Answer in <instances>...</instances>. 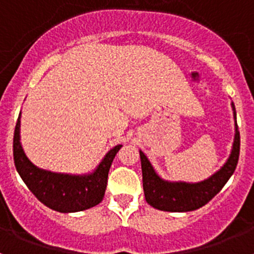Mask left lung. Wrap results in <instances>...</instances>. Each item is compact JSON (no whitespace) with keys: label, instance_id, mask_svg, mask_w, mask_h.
Here are the masks:
<instances>
[{"label":"left lung","instance_id":"8db88e82","mask_svg":"<svg viewBox=\"0 0 254 254\" xmlns=\"http://www.w3.org/2000/svg\"><path fill=\"white\" fill-rule=\"evenodd\" d=\"M235 120V136L230 156L223 168L210 178L198 183L187 182H168L158 176L146 155L140 150L142 186L146 202L152 207L169 212H187L205 206L219 193L237 168L241 150V134L238 131L237 113L232 103Z\"/></svg>","mask_w":254,"mask_h":254}]
</instances>
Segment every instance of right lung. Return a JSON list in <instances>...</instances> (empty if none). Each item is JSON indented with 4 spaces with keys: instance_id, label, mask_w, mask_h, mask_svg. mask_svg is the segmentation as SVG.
I'll use <instances>...</instances> for the list:
<instances>
[{
    "instance_id": "add662e5",
    "label": "right lung",
    "mask_w": 254,
    "mask_h": 254,
    "mask_svg": "<svg viewBox=\"0 0 254 254\" xmlns=\"http://www.w3.org/2000/svg\"><path fill=\"white\" fill-rule=\"evenodd\" d=\"M122 145L107 152L90 174L73 176L40 169L31 163L20 143V116L13 132V161L17 173L40 202L58 212H77L94 207L103 201L108 173Z\"/></svg>"
}]
</instances>
